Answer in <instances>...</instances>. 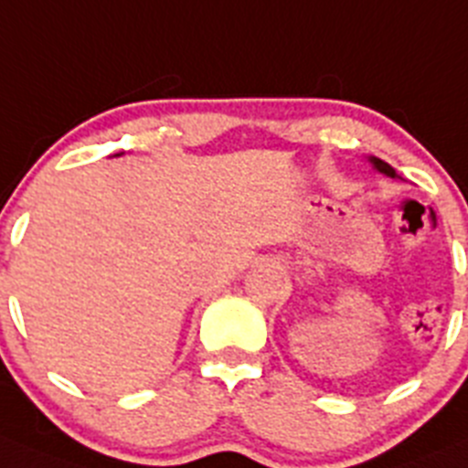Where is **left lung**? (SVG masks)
<instances>
[{
    "label": "left lung",
    "mask_w": 468,
    "mask_h": 468,
    "mask_svg": "<svg viewBox=\"0 0 468 468\" xmlns=\"http://www.w3.org/2000/svg\"><path fill=\"white\" fill-rule=\"evenodd\" d=\"M370 160H372V165H375L377 170H379V172H384L386 176H393V179H395V176H398V175H395V170H393V167H390L388 163H384V160H381V158H370Z\"/></svg>",
    "instance_id": "obj_1"
}]
</instances>
